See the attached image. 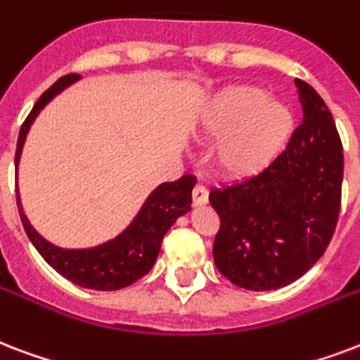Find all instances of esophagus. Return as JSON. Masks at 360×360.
Listing matches in <instances>:
<instances>
[{"label":"esophagus","mask_w":360,"mask_h":360,"mask_svg":"<svg viewBox=\"0 0 360 360\" xmlns=\"http://www.w3.org/2000/svg\"><path fill=\"white\" fill-rule=\"evenodd\" d=\"M207 200H210V192H207V188H205L204 185L194 186V191H192V202H194V205H196V207L205 205L207 204Z\"/></svg>","instance_id":"1"}]
</instances>
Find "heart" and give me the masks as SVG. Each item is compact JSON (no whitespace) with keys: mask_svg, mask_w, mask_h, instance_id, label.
<instances>
[{"mask_svg":"<svg viewBox=\"0 0 360 360\" xmlns=\"http://www.w3.org/2000/svg\"><path fill=\"white\" fill-rule=\"evenodd\" d=\"M200 134L219 139L213 166L226 179L264 172L285 150L295 131V113L262 89L240 84L211 96L200 113Z\"/></svg>","mask_w":360,"mask_h":360,"instance_id":"heart-1","label":"heart"}]
</instances>
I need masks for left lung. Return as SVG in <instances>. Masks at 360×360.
I'll return each mask as SVG.
<instances>
[{"label": "left lung", "mask_w": 360, "mask_h": 360, "mask_svg": "<svg viewBox=\"0 0 360 360\" xmlns=\"http://www.w3.org/2000/svg\"><path fill=\"white\" fill-rule=\"evenodd\" d=\"M304 120L287 149L255 177L213 188L221 217L213 243L219 271L247 290H274L302 278L333 240L338 223L344 150L333 115L296 79Z\"/></svg>", "instance_id": "obj_1"}]
</instances>
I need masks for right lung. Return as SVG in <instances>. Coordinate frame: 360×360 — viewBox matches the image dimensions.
<instances>
[{"mask_svg": "<svg viewBox=\"0 0 360 360\" xmlns=\"http://www.w3.org/2000/svg\"><path fill=\"white\" fill-rule=\"evenodd\" d=\"M81 79V75H65L52 84L27 115L18 134L16 143V181H18V164H20L22 147L26 143V136L37 115L49 105L60 92ZM196 185L194 175H183L174 183H162L150 192L147 200L126 226L113 240H107L96 247L86 249H64L45 240L27 221L20 202V192L16 183V204L20 221L24 224L27 238L39 251V255L52 266L60 276L70 279L71 283L94 290H119L136 283L155 266L164 236L175 221L191 211L192 188Z\"/></svg>", "mask_w": 360, "mask_h": 360, "instance_id": "add662e5", "label": "right lung"}]
</instances>
